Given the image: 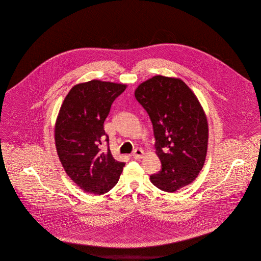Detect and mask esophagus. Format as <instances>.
<instances>
[{
  "label": "esophagus",
  "instance_id": "34e87169",
  "mask_svg": "<svg viewBox=\"0 0 261 261\" xmlns=\"http://www.w3.org/2000/svg\"><path fill=\"white\" fill-rule=\"evenodd\" d=\"M143 154H144V151H143L142 149H134V151H133V153H132V156H133V159H135V160H140V159H142Z\"/></svg>",
  "mask_w": 261,
  "mask_h": 261
}]
</instances>
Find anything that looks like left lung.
Instances as JSON below:
<instances>
[{"instance_id": "1", "label": "left lung", "mask_w": 261, "mask_h": 261, "mask_svg": "<svg viewBox=\"0 0 261 261\" xmlns=\"http://www.w3.org/2000/svg\"><path fill=\"white\" fill-rule=\"evenodd\" d=\"M135 97L148 112L162 170L151 183L173 193L191 184L205 162L208 125L196 95L177 78L156 75L143 82Z\"/></svg>"}]
</instances>
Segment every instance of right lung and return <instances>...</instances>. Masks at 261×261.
Wrapping results in <instances>:
<instances>
[{
	"mask_svg": "<svg viewBox=\"0 0 261 261\" xmlns=\"http://www.w3.org/2000/svg\"><path fill=\"white\" fill-rule=\"evenodd\" d=\"M125 89L124 84L99 80L75 85L59 112L55 129L58 155L66 174L88 193H108L123 170L124 162L112 156L103 122Z\"/></svg>",
	"mask_w": 261,
	"mask_h": 261,
	"instance_id": "obj_1",
	"label": "right lung"
}]
</instances>
